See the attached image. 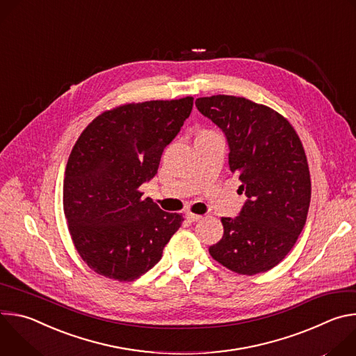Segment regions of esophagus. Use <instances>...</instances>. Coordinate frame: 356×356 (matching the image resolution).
<instances>
[{"label": "esophagus", "instance_id": "34e87169", "mask_svg": "<svg viewBox=\"0 0 356 356\" xmlns=\"http://www.w3.org/2000/svg\"><path fill=\"white\" fill-rule=\"evenodd\" d=\"M186 218H187L188 221H191V222H195V221H198V220L201 218V216L193 214V213H187V214H186Z\"/></svg>", "mask_w": 356, "mask_h": 356}]
</instances>
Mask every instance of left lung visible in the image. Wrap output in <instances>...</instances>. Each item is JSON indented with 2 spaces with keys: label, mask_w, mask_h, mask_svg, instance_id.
<instances>
[{
  "label": "left lung",
  "mask_w": 356,
  "mask_h": 356,
  "mask_svg": "<svg viewBox=\"0 0 356 356\" xmlns=\"http://www.w3.org/2000/svg\"><path fill=\"white\" fill-rule=\"evenodd\" d=\"M197 110L225 134L229 169L248 201L238 217H222L224 235L210 255L238 275L279 265L307 220L312 180L306 152L291 124L268 106L235 95L195 99Z\"/></svg>",
  "instance_id": "left-lung-1"
}]
</instances>
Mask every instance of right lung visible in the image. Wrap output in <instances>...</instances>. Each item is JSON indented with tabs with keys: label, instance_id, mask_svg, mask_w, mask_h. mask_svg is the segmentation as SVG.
Wrapping results in <instances>:
<instances>
[{
	"label": "right lung",
	"instance_id": "right-lung-1",
	"mask_svg": "<svg viewBox=\"0 0 356 356\" xmlns=\"http://www.w3.org/2000/svg\"><path fill=\"white\" fill-rule=\"evenodd\" d=\"M193 97L122 104L95 117L76 140L63 181V211L76 250L95 273L132 282L155 266L184 221L139 187L158 173Z\"/></svg>",
	"mask_w": 356,
	"mask_h": 356
}]
</instances>
